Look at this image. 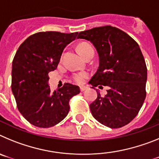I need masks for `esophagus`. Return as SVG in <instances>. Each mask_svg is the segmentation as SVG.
Wrapping results in <instances>:
<instances>
[{
  "label": "esophagus",
  "instance_id": "esophagus-1",
  "mask_svg": "<svg viewBox=\"0 0 159 159\" xmlns=\"http://www.w3.org/2000/svg\"><path fill=\"white\" fill-rule=\"evenodd\" d=\"M87 89V87H85V86H81L80 87V91L81 92H84V91H85V90Z\"/></svg>",
  "mask_w": 159,
  "mask_h": 159
}]
</instances>
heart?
<instances>
[{
	"label": "heart",
	"instance_id": "b5f03b06",
	"mask_svg": "<svg viewBox=\"0 0 159 159\" xmlns=\"http://www.w3.org/2000/svg\"><path fill=\"white\" fill-rule=\"evenodd\" d=\"M92 48V46L89 45V44H83L80 47V52H82L85 51L87 49ZM87 74L86 73H80V74H77L74 76V80L78 84H82L84 81V80L87 78Z\"/></svg>",
	"mask_w": 159,
	"mask_h": 159
}]
</instances>
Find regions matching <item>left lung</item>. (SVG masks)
Instances as JSON below:
<instances>
[{
    "label": "left lung",
    "mask_w": 159,
    "mask_h": 159,
    "mask_svg": "<svg viewBox=\"0 0 159 159\" xmlns=\"http://www.w3.org/2000/svg\"><path fill=\"white\" fill-rule=\"evenodd\" d=\"M77 39L91 42L99 56V67L89 81L92 88H108L104 97L95 89L92 115L110 128L128 124L146 98L147 69L139 46L126 32L109 25L80 32Z\"/></svg>",
    "instance_id": "8db88e82"
}]
</instances>
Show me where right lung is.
Wrapping results in <instances>:
<instances>
[{
  "label": "right lung",
  "instance_id": "obj_1",
  "mask_svg": "<svg viewBox=\"0 0 159 159\" xmlns=\"http://www.w3.org/2000/svg\"><path fill=\"white\" fill-rule=\"evenodd\" d=\"M78 32H40L20 44L12 60V92L18 110L36 127L48 128L58 124L69 111V101L80 88L65 84L52 92L48 73L57 69L64 48L75 40Z\"/></svg>",
  "mask_w": 159,
  "mask_h": 159
}]
</instances>
